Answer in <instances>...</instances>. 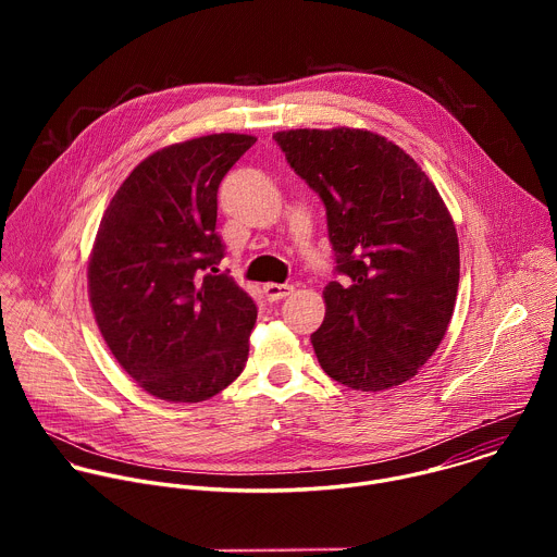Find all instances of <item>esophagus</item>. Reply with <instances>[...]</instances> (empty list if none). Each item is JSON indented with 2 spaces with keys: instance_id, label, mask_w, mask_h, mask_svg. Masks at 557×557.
Masks as SVG:
<instances>
[{
  "instance_id": "1",
  "label": "esophagus",
  "mask_w": 557,
  "mask_h": 557,
  "mask_svg": "<svg viewBox=\"0 0 557 557\" xmlns=\"http://www.w3.org/2000/svg\"><path fill=\"white\" fill-rule=\"evenodd\" d=\"M293 293V286L290 284H264V295L269 301H280L284 297H288Z\"/></svg>"
}]
</instances>
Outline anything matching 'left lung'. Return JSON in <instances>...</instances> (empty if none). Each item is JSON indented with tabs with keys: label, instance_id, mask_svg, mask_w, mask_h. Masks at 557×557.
Listing matches in <instances>:
<instances>
[{
	"label": "left lung",
	"instance_id": "left-lung-1",
	"mask_svg": "<svg viewBox=\"0 0 557 557\" xmlns=\"http://www.w3.org/2000/svg\"><path fill=\"white\" fill-rule=\"evenodd\" d=\"M286 161L326 205L344 284L324 288L310 335L324 372L361 392L419 374L451 322L460 253L447 205L399 145L359 127L273 134Z\"/></svg>",
	"mask_w": 557,
	"mask_h": 557
}]
</instances>
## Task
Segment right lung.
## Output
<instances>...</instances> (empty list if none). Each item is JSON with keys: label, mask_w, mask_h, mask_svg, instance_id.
Masks as SVG:
<instances>
[{"label": "right lung", "mask_w": 557, "mask_h": 557, "mask_svg": "<svg viewBox=\"0 0 557 557\" xmlns=\"http://www.w3.org/2000/svg\"><path fill=\"white\" fill-rule=\"evenodd\" d=\"M256 140L224 132L158 149L101 218L90 306L119 366L156 399L200 404L245 370L258 308L228 275H215V218L220 181Z\"/></svg>", "instance_id": "1"}]
</instances>
